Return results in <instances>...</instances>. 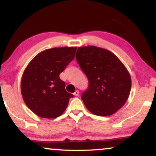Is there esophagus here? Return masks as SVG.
<instances>
[{
	"label": "esophagus",
	"mask_w": 156,
	"mask_h": 156,
	"mask_svg": "<svg viewBox=\"0 0 156 156\" xmlns=\"http://www.w3.org/2000/svg\"><path fill=\"white\" fill-rule=\"evenodd\" d=\"M73 94H74L75 96H78V95H79V91H78V90H76V92H75L74 93H73Z\"/></svg>",
	"instance_id": "1"
}]
</instances>
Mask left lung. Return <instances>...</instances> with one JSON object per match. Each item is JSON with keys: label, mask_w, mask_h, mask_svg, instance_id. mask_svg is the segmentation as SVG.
Returning <instances> with one entry per match:
<instances>
[{"label": "left lung", "mask_w": 156, "mask_h": 156, "mask_svg": "<svg viewBox=\"0 0 156 156\" xmlns=\"http://www.w3.org/2000/svg\"><path fill=\"white\" fill-rule=\"evenodd\" d=\"M76 60L89 80L81 99L98 116H109L124 105L129 97L131 78L126 67L106 49L86 46L78 48Z\"/></svg>", "instance_id": "obj_1"}]
</instances>
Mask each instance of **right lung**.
Here are the masks:
<instances>
[{"label": "right lung", "mask_w": 156, "mask_h": 156, "mask_svg": "<svg viewBox=\"0 0 156 156\" xmlns=\"http://www.w3.org/2000/svg\"><path fill=\"white\" fill-rule=\"evenodd\" d=\"M77 48H53L37 54L28 64L21 80V93L28 108L42 118L62 115L73 94L59 78L76 55Z\"/></svg>", "instance_id": "right-lung-1"}]
</instances>
